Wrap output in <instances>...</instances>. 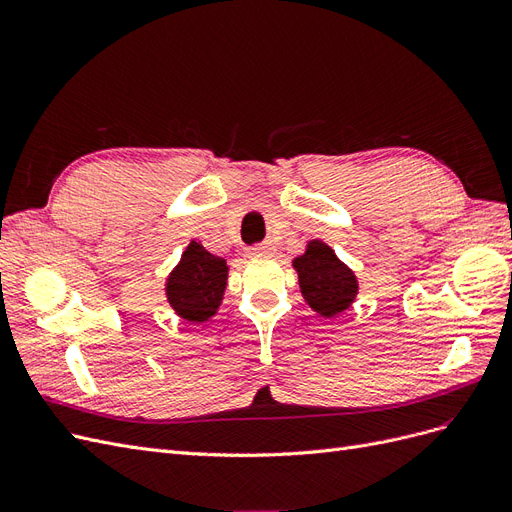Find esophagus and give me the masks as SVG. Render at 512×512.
<instances>
[{
  "instance_id": "34e87169",
  "label": "esophagus",
  "mask_w": 512,
  "mask_h": 512,
  "mask_svg": "<svg viewBox=\"0 0 512 512\" xmlns=\"http://www.w3.org/2000/svg\"><path fill=\"white\" fill-rule=\"evenodd\" d=\"M273 252V245L271 243H260V245H254L247 250V256H260V254H269Z\"/></svg>"
}]
</instances>
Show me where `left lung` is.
Listing matches in <instances>:
<instances>
[{
  "label": "left lung",
  "mask_w": 512,
  "mask_h": 512,
  "mask_svg": "<svg viewBox=\"0 0 512 512\" xmlns=\"http://www.w3.org/2000/svg\"><path fill=\"white\" fill-rule=\"evenodd\" d=\"M292 267L299 275L305 303L324 318H335L346 312L359 294V280L354 271L320 239L309 241L305 252L292 260Z\"/></svg>",
  "instance_id": "1"
}]
</instances>
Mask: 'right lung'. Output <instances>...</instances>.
Masks as SVG:
<instances>
[{
  "instance_id": "right-lung-1",
  "label": "right lung",
  "mask_w": 512,
  "mask_h": 512,
  "mask_svg": "<svg viewBox=\"0 0 512 512\" xmlns=\"http://www.w3.org/2000/svg\"><path fill=\"white\" fill-rule=\"evenodd\" d=\"M226 284V260L207 252L200 241H190L177 267L166 277L164 292L179 318L200 324L218 314Z\"/></svg>"
}]
</instances>
